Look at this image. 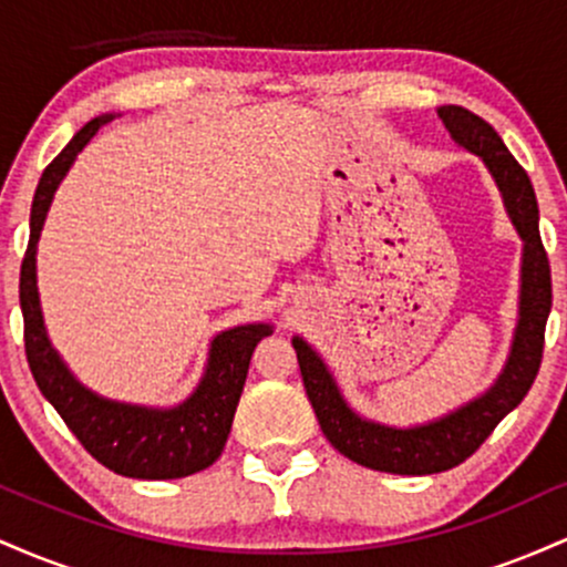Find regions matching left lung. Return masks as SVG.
<instances>
[{"instance_id": "1", "label": "left lung", "mask_w": 567, "mask_h": 567, "mask_svg": "<svg viewBox=\"0 0 567 567\" xmlns=\"http://www.w3.org/2000/svg\"><path fill=\"white\" fill-rule=\"evenodd\" d=\"M442 125L451 138L466 152L477 154L496 178L514 229L523 239V285H519V320L514 328L509 360L504 370L477 400L466 402L453 413L429 424L396 429L357 415L343 400L341 389L322 357L303 338H292V349L301 365L303 386L320 421L322 434L338 453L354 464L389 474H437L458 466L491 437L506 413L523 402L536 381L544 357V330L551 309V271L546 258L542 231H538V205L528 173L519 167L504 146L501 135L483 116L464 106H440Z\"/></svg>"}]
</instances>
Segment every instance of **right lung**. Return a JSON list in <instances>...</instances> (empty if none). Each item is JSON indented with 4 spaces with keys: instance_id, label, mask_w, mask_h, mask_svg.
I'll use <instances>...</instances> for the list:
<instances>
[{
    "instance_id": "1",
    "label": "right lung",
    "mask_w": 567,
    "mask_h": 567,
    "mask_svg": "<svg viewBox=\"0 0 567 567\" xmlns=\"http://www.w3.org/2000/svg\"><path fill=\"white\" fill-rule=\"evenodd\" d=\"M109 120L114 116L103 114L90 120L39 178L34 205H31V237L21 264L25 360L39 392L58 410V415L66 421L74 437L97 464L135 480L188 477L216 464L224 451L252 349L261 338L271 336L275 328L266 322H252L218 333L210 343L199 386L175 408H143L106 400L71 375L44 330L37 290V243L58 184L74 165L76 154Z\"/></svg>"
}]
</instances>
